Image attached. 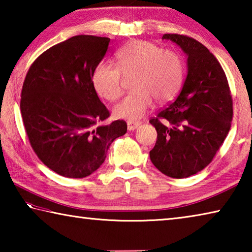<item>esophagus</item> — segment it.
Instances as JSON below:
<instances>
[{"label": "esophagus", "instance_id": "34e87169", "mask_svg": "<svg viewBox=\"0 0 252 252\" xmlns=\"http://www.w3.org/2000/svg\"><path fill=\"white\" fill-rule=\"evenodd\" d=\"M127 125V130L129 131H133L135 130L136 127H138L140 125H141V122L140 121H134V120H129L126 122Z\"/></svg>", "mask_w": 252, "mask_h": 252}]
</instances>
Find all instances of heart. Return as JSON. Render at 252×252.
I'll list each match as a JSON object with an SVG mask.
<instances>
[{"instance_id": "b5f03b06", "label": "heart", "mask_w": 252, "mask_h": 252, "mask_svg": "<svg viewBox=\"0 0 252 252\" xmlns=\"http://www.w3.org/2000/svg\"><path fill=\"white\" fill-rule=\"evenodd\" d=\"M183 61L171 49H160L152 42L134 40L116 53V66L109 63L97 65L93 72V85L99 95L108 101L121 95V74L131 75L132 91L113 108L114 116L129 120L141 118L158 102L171 99L181 87Z\"/></svg>"}]
</instances>
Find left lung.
Listing matches in <instances>:
<instances>
[{"label": "left lung", "instance_id": "1", "mask_svg": "<svg viewBox=\"0 0 252 252\" xmlns=\"http://www.w3.org/2000/svg\"><path fill=\"white\" fill-rule=\"evenodd\" d=\"M162 39L187 54L188 74L176 100L150 120L158 133L150 159L165 176L182 179L206 168L222 146L231 127L232 96L222 66L206 46L181 34Z\"/></svg>", "mask_w": 252, "mask_h": 252}]
</instances>
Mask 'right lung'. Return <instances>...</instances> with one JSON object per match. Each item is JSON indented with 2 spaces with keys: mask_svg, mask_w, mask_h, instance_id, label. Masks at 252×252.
<instances>
[{
  "mask_svg": "<svg viewBox=\"0 0 252 252\" xmlns=\"http://www.w3.org/2000/svg\"><path fill=\"white\" fill-rule=\"evenodd\" d=\"M109 43V37L73 36L44 51L25 76L20 108L30 144L62 177L90 176L126 132L123 120L101 125L110 112L92 81Z\"/></svg>",
  "mask_w": 252,
  "mask_h": 252,
  "instance_id": "right-lung-1",
  "label": "right lung"
}]
</instances>
